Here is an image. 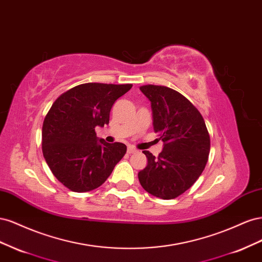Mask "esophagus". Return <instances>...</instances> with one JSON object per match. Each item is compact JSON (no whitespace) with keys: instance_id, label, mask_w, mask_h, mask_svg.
I'll list each match as a JSON object with an SVG mask.
<instances>
[{"instance_id":"esophagus-1","label":"esophagus","mask_w":262,"mask_h":262,"mask_svg":"<svg viewBox=\"0 0 262 262\" xmlns=\"http://www.w3.org/2000/svg\"><path fill=\"white\" fill-rule=\"evenodd\" d=\"M136 152H137V148H134V147H132V146H129V147H128V153H129V154L136 153Z\"/></svg>"}]
</instances>
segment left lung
Wrapping results in <instances>:
<instances>
[{"label": "left lung", "instance_id": "8db88e82", "mask_svg": "<svg viewBox=\"0 0 262 262\" xmlns=\"http://www.w3.org/2000/svg\"><path fill=\"white\" fill-rule=\"evenodd\" d=\"M140 91L150 101L153 128L164 143L158 157L143 150L147 165L138 173L140 184L154 196L173 199L194 184L207 165L209 132L201 114L180 93L156 85Z\"/></svg>", "mask_w": 262, "mask_h": 262}]
</instances>
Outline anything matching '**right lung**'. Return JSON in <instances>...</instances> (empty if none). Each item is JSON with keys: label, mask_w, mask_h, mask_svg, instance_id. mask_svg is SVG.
<instances>
[{"label": "right lung", "mask_w": 262, "mask_h": 262, "mask_svg": "<svg viewBox=\"0 0 262 262\" xmlns=\"http://www.w3.org/2000/svg\"><path fill=\"white\" fill-rule=\"evenodd\" d=\"M131 84L86 83L53 102L42 125V153L54 177L74 192L101 186L126 152L123 143H107L95 132L109 123L115 101Z\"/></svg>", "instance_id": "obj_1"}]
</instances>
